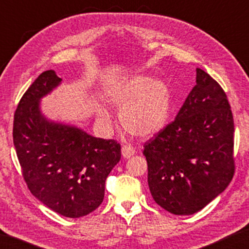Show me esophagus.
Here are the masks:
<instances>
[{
	"label": "esophagus",
	"instance_id": "obj_1",
	"mask_svg": "<svg viewBox=\"0 0 249 249\" xmlns=\"http://www.w3.org/2000/svg\"><path fill=\"white\" fill-rule=\"evenodd\" d=\"M121 152H122V156H124V159H129L135 154V148L130 145H124L122 146Z\"/></svg>",
	"mask_w": 249,
	"mask_h": 249
}]
</instances>
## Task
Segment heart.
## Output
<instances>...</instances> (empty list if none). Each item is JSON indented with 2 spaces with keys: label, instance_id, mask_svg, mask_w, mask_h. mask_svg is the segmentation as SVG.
<instances>
[{
  "label": "heart",
  "instance_id": "1",
  "mask_svg": "<svg viewBox=\"0 0 249 249\" xmlns=\"http://www.w3.org/2000/svg\"><path fill=\"white\" fill-rule=\"evenodd\" d=\"M107 96L113 107L121 110L120 124L128 134L148 138L159 134L168 124L172 96L164 81L135 74L112 87ZM100 117L107 120V112L101 110Z\"/></svg>",
  "mask_w": 249,
  "mask_h": 249
}]
</instances>
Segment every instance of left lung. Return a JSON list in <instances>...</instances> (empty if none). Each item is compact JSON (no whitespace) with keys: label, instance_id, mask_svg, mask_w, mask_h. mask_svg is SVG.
Instances as JSON below:
<instances>
[{"label":"left lung","instance_id":"8db88e82","mask_svg":"<svg viewBox=\"0 0 249 249\" xmlns=\"http://www.w3.org/2000/svg\"><path fill=\"white\" fill-rule=\"evenodd\" d=\"M233 117L222 87L197 68L196 85L175 121L145 142L153 199L176 215L204 209L234 173Z\"/></svg>","mask_w":249,"mask_h":249}]
</instances>
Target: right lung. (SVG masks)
<instances>
[{"instance_id":"obj_1","label":"right lung","mask_w":249,"mask_h":249,"mask_svg":"<svg viewBox=\"0 0 249 249\" xmlns=\"http://www.w3.org/2000/svg\"><path fill=\"white\" fill-rule=\"evenodd\" d=\"M61 81L47 70L30 85L16 110L13 144L30 193L61 215L80 217L103 202L105 180L120 161L121 146L44 117L40 98Z\"/></svg>"}]
</instances>
